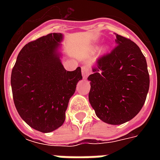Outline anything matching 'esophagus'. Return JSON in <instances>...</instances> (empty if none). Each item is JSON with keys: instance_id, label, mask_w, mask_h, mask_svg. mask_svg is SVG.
Listing matches in <instances>:
<instances>
[{"instance_id": "obj_1", "label": "esophagus", "mask_w": 160, "mask_h": 160, "mask_svg": "<svg viewBox=\"0 0 160 160\" xmlns=\"http://www.w3.org/2000/svg\"><path fill=\"white\" fill-rule=\"evenodd\" d=\"M81 72H82V76L84 79H87V77L89 76V74L91 73V69L87 66H83L81 68Z\"/></svg>"}]
</instances>
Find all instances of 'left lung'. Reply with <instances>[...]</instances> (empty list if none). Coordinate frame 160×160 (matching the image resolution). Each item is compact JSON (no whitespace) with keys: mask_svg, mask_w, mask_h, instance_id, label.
Segmentation results:
<instances>
[{"mask_svg":"<svg viewBox=\"0 0 160 160\" xmlns=\"http://www.w3.org/2000/svg\"><path fill=\"white\" fill-rule=\"evenodd\" d=\"M118 45L99 57L90 81L89 102L104 122L122 124L134 118L144 105L149 90L147 61L138 45L116 34Z\"/></svg>","mask_w":160,"mask_h":160,"instance_id":"left-lung-1","label":"left lung"}]
</instances>
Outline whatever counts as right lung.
Masks as SVG:
<instances>
[{
	"label": "right lung",
	"mask_w": 160,
	"mask_h": 160,
	"mask_svg": "<svg viewBox=\"0 0 160 160\" xmlns=\"http://www.w3.org/2000/svg\"><path fill=\"white\" fill-rule=\"evenodd\" d=\"M62 33H49L24 46L11 74L12 98L20 118L49 133L65 121L70 98L82 79L81 68L67 71L58 52Z\"/></svg>",
	"instance_id": "add662e5"
}]
</instances>
